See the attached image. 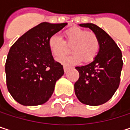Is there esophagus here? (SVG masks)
<instances>
[{"instance_id":"obj_1","label":"esophagus","mask_w":130,"mask_h":130,"mask_svg":"<svg viewBox=\"0 0 130 130\" xmlns=\"http://www.w3.org/2000/svg\"><path fill=\"white\" fill-rule=\"evenodd\" d=\"M63 68H64V71H65V73H66V72L68 71V69H69V68H68V67H67V66H64V67H63Z\"/></svg>"}]
</instances>
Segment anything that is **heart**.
Instances as JSON below:
<instances>
[{"label": "heart", "mask_w": 130, "mask_h": 130, "mask_svg": "<svg viewBox=\"0 0 130 130\" xmlns=\"http://www.w3.org/2000/svg\"><path fill=\"white\" fill-rule=\"evenodd\" d=\"M66 43L71 45L69 56L62 57L59 62L65 65L79 64L83 59L85 62H90L98 56L100 50V41L98 36L80 28L74 27L65 32ZM48 47L55 58L62 56L67 52V45L58 34L52 35L48 39Z\"/></svg>", "instance_id": "b5f03b06"}]
</instances>
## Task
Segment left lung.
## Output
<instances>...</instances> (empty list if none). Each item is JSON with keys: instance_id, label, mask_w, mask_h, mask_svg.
I'll use <instances>...</instances> for the list:
<instances>
[{"instance_id": "1", "label": "left lung", "mask_w": 130, "mask_h": 130, "mask_svg": "<svg viewBox=\"0 0 130 130\" xmlns=\"http://www.w3.org/2000/svg\"><path fill=\"white\" fill-rule=\"evenodd\" d=\"M79 25L89 28L98 36L100 50L91 63L75 68L80 77L74 84V92L81 103L97 106L111 99L119 87L123 64L122 53L115 40L96 25Z\"/></svg>"}]
</instances>
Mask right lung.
<instances>
[{
	"label": "right lung",
	"instance_id": "1",
	"mask_svg": "<svg viewBox=\"0 0 130 130\" xmlns=\"http://www.w3.org/2000/svg\"><path fill=\"white\" fill-rule=\"evenodd\" d=\"M67 24L42 22L25 33L10 47L5 64L7 86L19 104L42 105L53 95L56 82L64 74V70L54 60L48 39Z\"/></svg>",
	"mask_w": 130,
	"mask_h": 130
}]
</instances>
